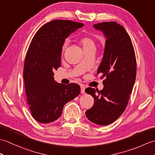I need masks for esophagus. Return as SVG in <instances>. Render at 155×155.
<instances>
[{"mask_svg": "<svg viewBox=\"0 0 155 155\" xmlns=\"http://www.w3.org/2000/svg\"><path fill=\"white\" fill-rule=\"evenodd\" d=\"M81 92L82 94H84V93H85V87H84V86L81 85Z\"/></svg>", "mask_w": 155, "mask_h": 155, "instance_id": "1", "label": "esophagus"}]
</instances>
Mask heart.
Instances as JSON below:
<instances>
[{"label":"heart","mask_w":155,"mask_h":155,"mask_svg":"<svg viewBox=\"0 0 155 155\" xmlns=\"http://www.w3.org/2000/svg\"><path fill=\"white\" fill-rule=\"evenodd\" d=\"M79 43H80L83 49L89 48V47L94 46V40H93L92 38L87 36H82L80 39H79ZM67 46V42L65 41L63 45V48H62L63 51H64V49H66Z\"/></svg>","instance_id":"obj_1"}]
</instances>
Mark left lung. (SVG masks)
<instances>
[{
  "label": "left lung",
  "mask_w": 155,
  "mask_h": 155,
  "mask_svg": "<svg viewBox=\"0 0 155 155\" xmlns=\"http://www.w3.org/2000/svg\"><path fill=\"white\" fill-rule=\"evenodd\" d=\"M106 38L104 55L97 74H102L104 88L91 87L85 92L94 99V105L86 111L92 123L109 125L119 118L126 107L136 78V59L131 38L124 28L115 21L93 25Z\"/></svg>",
  "instance_id": "left-lung-1"
}]
</instances>
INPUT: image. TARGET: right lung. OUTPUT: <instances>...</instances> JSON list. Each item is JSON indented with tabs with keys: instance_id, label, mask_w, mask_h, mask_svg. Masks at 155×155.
I'll use <instances>...</instances> for the list:
<instances>
[{
	"instance_id": "1",
	"label": "right lung",
	"mask_w": 155,
	"mask_h": 155,
	"mask_svg": "<svg viewBox=\"0 0 155 155\" xmlns=\"http://www.w3.org/2000/svg\"><path fill=\"white\" fill-rule=\"evenodd\" d=\"M83 26L71 20H53L39 28L30 43L24 62V80L31 115L39 123L57 120L64 104L80 94L77 84L57 82L53 71L61 66L65 38Z\"/></svg>"
}]
</instances>
